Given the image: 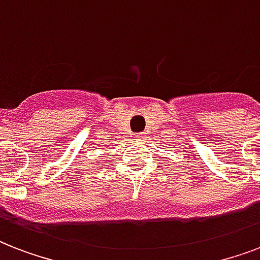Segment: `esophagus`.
<instances>
[{"mask_svg":"<svg viewBox=\"0 0 260 260\" xmlns=\"http://www.w3.org/2000/svg\"><path fill=\"white\" fill-rule=\"evenodd\" d=\"M135 138H136V140H144V139H146V134H144V132H143V134H138Z\"/></svg>","mask_w":260,"mask_h":260,"instance_id":"1","label":"esophagus"}]
</instances>
